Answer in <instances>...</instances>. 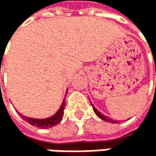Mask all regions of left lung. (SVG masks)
<instances>
[{
	"mask_svg": "<svg viewBox=\"0 0 156 156\" xmlns=\"http://www.w3.org/2000/svg\"><path fill=\"white\" fill-rule=\"evenodd\" d=\"M155 73H156V66H155ZM155 88H156V83H155ZM91 105H92V107H93V110H94V112H95V113L97 114V116L98 117H99L100 119H102V120H104V121H106V122H110V123H112V124H115V123H119L118 121H116V120H112V118H109L108 116H106V115H104V114H102L99 111H98L95 107H94V105L91 103Z\"/></svg>",
	"mask_w": 156,
	"mask_h": 156,
	"instance_id": "obj_1",
	"label": "left lung"
}]
</instances>
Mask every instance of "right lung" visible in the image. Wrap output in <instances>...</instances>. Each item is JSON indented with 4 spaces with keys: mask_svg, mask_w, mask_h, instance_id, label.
I'll return each mask as SVG.
<instances>
[{
    "mask_svg": "<svg viewBox=\"0 0 156 156\" xmlns=\"http://www.w3.org/2000/svg\"><path fill=\"white\" fill-rule=\"evenodd\" d=\"M64 108H65V98L62 101V104L60 106V108L58 110V112L50 116V117L47 118H44V119H37V118H30V117H26V116L22 115L21 113H19L23 119H25L28 123H30L32 126H35L37 127H41V128H49L51 126H54L60 123V121L63 118V113H64Z\"/></svg>",
    "mask_w": 156,
    "mask_h": 156,
    "instance_id": "add662e5",
    "label": "right lung"
}]
</instances>
